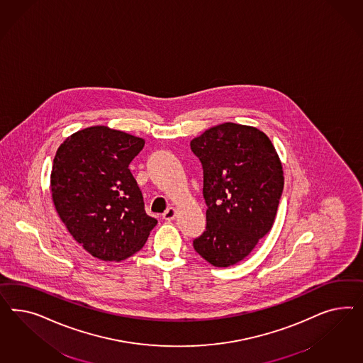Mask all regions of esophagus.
Here are the masks:
<instances>
[{
	"mask_svg": "<svg viewBox=\"0 0 363 363\" xmlns=\"http://www.w3.org/2000/svg\"><path fill=\"white\" fill-rule=\"evenodd\" d=\"M177 210L174 208H169L165 213L162 214V218L165 220H173L176 218Z\"/></svg>",
	"mask_w": 363,
	"mask_h": 363,
	"instance_id": "1",
	"label": "esophagus"
}]
</instances>
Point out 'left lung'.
Wrapping results in <instances>:
<instances>
[{
	"label": "left lung",
	"mask_w": 363,
	"mask_h": 363,
	"mask_svg": "<svg viewBox=\"0 0 363 363\" xmlns=\"http://www.w3.org/2000/svg\"><path fill=\"white\" fill-rule=\"evenodd\" d=\"M203 169L206 230L193 241L216 267L238 264L270 231L284 190L272 141L253 126L225 122L190 143Z\"/></svg>",
	"instance_id": "left-lung-1"
}]
</instances>
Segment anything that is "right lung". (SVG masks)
Returning a JSON list of instances; mask_svg holds the SVG:
<instances>
[{
  "mask_svg": "<svg viewBox=\"0 0 363 363\" xmlns=\"http://www.w3.org/2000/svg\"><path fill=\"white\" fill-rule=\"evenodd\" d=\"M143 145L132 134L91 126L67 137L55 153V210L73 238L102 261L120 262L140 252L157 225L129 169Z\"/></svg>",
  "mask_w": 363,
  "mask_h": 363,
  "instance_id": "1",
  "label": "right lung"
}]
</instances>
